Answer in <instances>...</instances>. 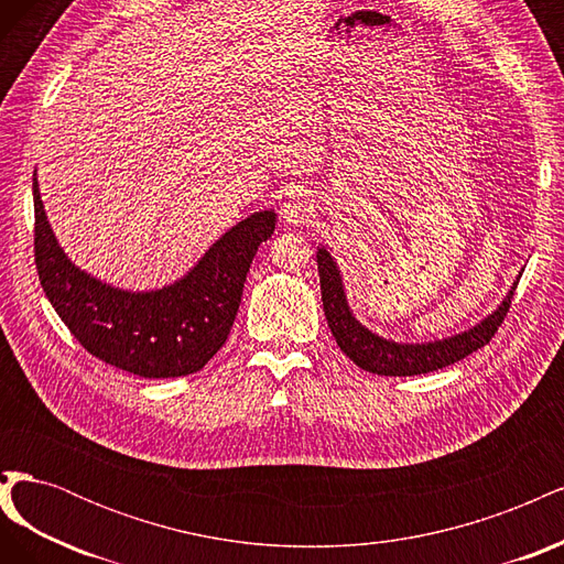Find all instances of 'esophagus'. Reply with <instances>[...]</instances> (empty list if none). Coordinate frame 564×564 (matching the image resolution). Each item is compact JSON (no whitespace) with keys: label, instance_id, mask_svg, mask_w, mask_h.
Returning <instances> with one entry per match:
<instances>
[{"label":"esophagus","instance_id":"1","mask_svg":"<svg viewBox=\"0 0 564 564\" xmlns=\"http://www.w3.org/2000/svg\"><path fill=\"white\" fill-rule=\"evenodd\" d=\"M311 212H313V202L308 199V195L301 193V191L289 195L286 202L282 204V209H280L282 220H284V224H289V226L303 224V220L311 216Z\"/></svg>","mask_w":564,"mask_h":564}]
</instances>
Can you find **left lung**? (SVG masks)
<instances>
[{
	"mask_svg": "<svg viewBox=\"0 0 564 564\" xmlns=\"http://www.w3.org/2000/svg\"><path fill=\"white\" fill-rule=\"evenodd\" d=\"M315 256L319 270L324 315H327L329 329L336 338L338 348L344 350L357 367H362L365 371L371 373H381V377H414V373H429L464 360L466 355L489 344V338L499 329V324L503 322L510 308V299H513L520 280L518 275L497 308L480 322H475L473 327L435 340H416V344L409 340L406 344V340H392L365 327L350 308L344 275H340L332 251L327 247H317Z\"/></svg>",
	"mask_w": 564,
	"mask_h": 564,
	"instance_id": "8db88e82",
	"label": "left lung"
}]
</instances>
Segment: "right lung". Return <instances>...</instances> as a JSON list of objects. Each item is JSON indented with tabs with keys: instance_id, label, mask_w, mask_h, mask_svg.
<instances>
[{
	"instance_id": "right-lung-1",
	"label": "right lung",
	"mask_w": 564,
	"mask_h": 564,
	"mask_svg": "<svg viewBox=\"0 0 564 564\" xmlns=\"http://www.w3.org/2000/svg\"><path fill=\"white\" fill-rule=\"evenodd\" d=\"M35 261L48 303L98 360L141 379L199 371L224 348L256 251L275 230L278 214L253 212L228 228L197 263L158 289H124L75 265L58 245L32 176Z\"/></svg>"
}]
</instances>
